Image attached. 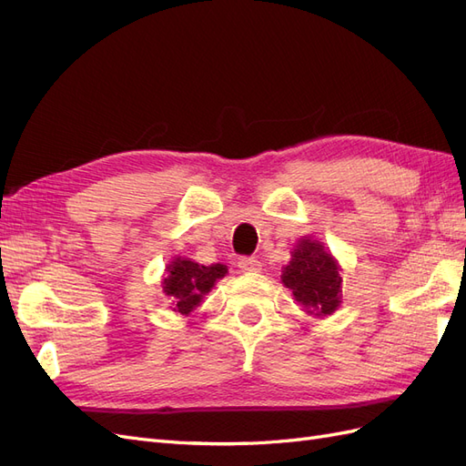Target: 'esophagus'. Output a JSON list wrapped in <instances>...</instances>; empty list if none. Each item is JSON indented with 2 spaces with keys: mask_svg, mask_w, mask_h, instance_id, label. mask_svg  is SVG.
Returning <instances> with one entry per match:
<instances>
[{
  "mask_svg": "<svg viewBox=\"0 0 466 466\" xmlns=\"http://www.w3.org/2000/svg\"><path fill=\"white\" fill-rule=\"evenodd\" d=\"M237 264H238V268H241V272H247V274L258 272L260 266H262L257 257H241Z\"/></svg>",
  "mask_w": 466,
  "mask_h": 466,
  "instance_id": "1",
  "label": "esophagus"
}]
</instances>
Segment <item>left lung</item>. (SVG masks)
<instances>
[{
    "label": "left lung",
    "instance_id": "1",
    "mask_svg": "<svg viewBox=\"0 0 466 466\" xmlns=\"http://www.w3.org/2000/svg\"><path fill=\"white\" fill-rule=\"evenodd\" d=\"M281 281L291 289L295 301L315 317H329L342 303V278L336 258L309 237L299 238L293 248Z\"/></svg>",
    "mask_w": 466,
    "mask_h": 466
}]
</instances>
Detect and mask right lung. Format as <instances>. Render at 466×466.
I'll use <instances>...</instances> for the list:
<instances>
[{
  "mask_svg": "<svg viewBox=\"0 0 466 466\" xmlns=\"http://www.w3.org/2000/svg\"><path fill=\"white\" fill-rule=\"evenodd\" d=\"M225 274L228 266L223 264L202 266L188 258H175L167 266L163 291L173 301V311L188 317Z\"/></svg>",
  "mask_w": 466,
  "mask_h": 466,
  "instance_id": "right-lung-1",
  "label": "right lung"
}]
</instances>
